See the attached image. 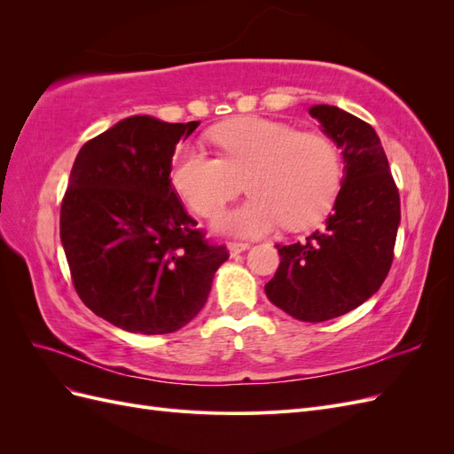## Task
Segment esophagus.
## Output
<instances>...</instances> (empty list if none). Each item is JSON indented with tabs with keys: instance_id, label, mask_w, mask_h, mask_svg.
<instances>
[{
	"instance_id": "34e87169",
	"label": "esophagus",
	"mask_w": 454,
	"mask_h": 454,
	"mask_svg": "<svg viewBox=\"0 0 454 454\" xmlns=\"http://www.w3.org/2000/svg\"><path fill=\"white\" fill-rule=\"evenodd\" d=\"M248 248H250V244H246V242H229L227 244V250H229L231 255H239V254L246 252Z\"/></svg>"
}]
</instances>
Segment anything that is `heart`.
Masks as SVG:
<instances>
[{"mask_svg":"<svg viewBox=\"0 0 454 454\" xmlns=\"http://www.w3.org/2000/svg\"><path fill=\"white\" fill-rule=\"evenodd\" d=\"M223 159L199 145H184L174 157L170 182L191 210L214 215L242 189L252 197L222 212L214 227L237 237H261L282 222L305 229L332 208L340 185L333 144L320 134H301L286 122L240 117L214 132Z\"/></svg>","mask_w":454,"mask_h":454,"instance_id":"obj_1","label":"heart"}]
</instances>
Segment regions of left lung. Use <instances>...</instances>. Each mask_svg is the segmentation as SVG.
<instances>
[{"instance_id": "left-lung-1", "label": "left lung", "mask_w": 454, "mask_h": 454, "mask_svg": "<svg viewBox=\"0 0 454 454\" xmlns=\"http://www.w3.org/2000/svg\"><path fill=\"white\" fill-rule=\"evenodd\" d=\"M309 114L340 149V191L324 229L303 242L277 244L280 267L265 284L272 305L301 322H325L379 292L394 257L400 195L375 129L337 106Z\"/></svg>"}]
</instances>
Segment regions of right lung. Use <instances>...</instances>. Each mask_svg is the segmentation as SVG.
<instances>
[{
  "label": "right lung",
  "instance_id": "right-lung-1",
  "mask_svg": "<svg viewBox=\"0 0 454 454\" xmlns=\"http://www.w3.org/2000/svg\"><path fill=\"white\" fill-rule=\"evenodd\" d=\"M200 125L132 115L79 149L60 240L81 301L130 333L162 335L202 310L229 259L195 229L170 184L177 142Z\"/></svg>",
  "mask_w": 454,
  "mask_h": 454
}]
</instances>
